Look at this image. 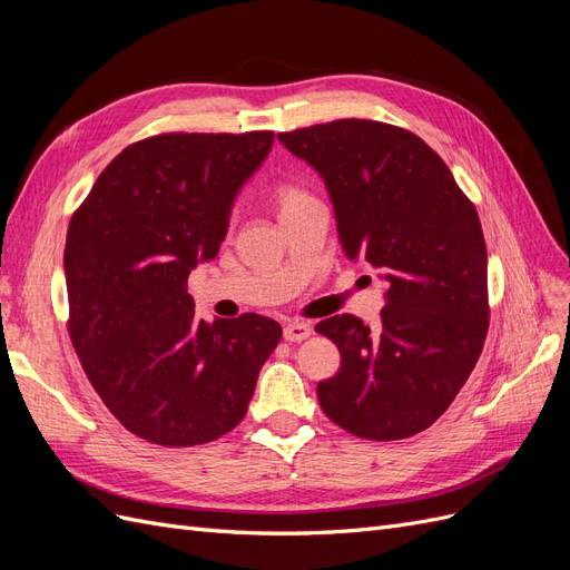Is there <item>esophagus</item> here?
I'll return each instance as SVG.
<instances>
[{
    "mask_svg": "<svg viewBox=\"0 0 570 570\" xmlns=\"http://www.w3.org/2000/svg\"><path fill=\"white\" fill-rule=\"evenodd\" d=\"M312 325L308 323H302V321H292V323H287L285 325V331H283V335H285V340L287 342H302V340H306V337H312Z\"/></svg>",
    "mask_w": 570,
    "mask_h": 570,
    "instance_id": "esophagus-1",
    "label": "esophagus"
}]
</instances>
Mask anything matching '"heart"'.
Instances as JSON below:
<instances>
[{
    "mask_svg": "<svg viewBox=\"0 0 570 570\" xmlns=\"http://www.w3.org/2000/svg\"><path fill=\"white\" fill-rule=\"evenodd\" d=\"M306 197H312V195H308L304 187H299V185H295V183H281V185H275L273 195H271L273 206H275V209H278L281 216H283L285 212H289V209H295V206L302 204Z\"/></svg>",
    "mask_w": 570,
    "mask_h": 570,
    "instance_id": "1",
    "label": "heart"
}]
</instances>
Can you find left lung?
<instances>
[{"label": "left lung", "mask_w": 570, "mask_h": 570, "mask_svg": "<svg viewBox=\"0 0 570 570\" xmlns=\"http://www.w3.org/2000/svg\"><path fill=\"white\" fill-rule=\"evenodd\" d=\"M281 142L323 176L350 258L387 281L381 325L342 314L316 333L342 366L316 392L327 419L364 440H404L433 425L475 368L490 327L488 247L473 202L419 135L340 118Z\"/></svg>", "instance_id": "obj_1"}]
</instances>
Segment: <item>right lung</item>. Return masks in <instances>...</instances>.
Segmentation results:
<instances>
[{
	"instance_id": "obj_1",
	"label": "right lung",
	"mask_w": 570,
	"mask_h": 570,
	"mask_svg": "<svg viewBox=\"0 0 570 570\" xmlns=\"http://www.w3.org/2000/svg\"><path fill=\"white\" fill-rule=\"evenodd\" d=\"M271 145L273 130L145 137L101 170L68 223V335L101 402L151 444L230 433L283 337L258 314L202 321L187 295Z\"/></svg>"
}]
</instances>
